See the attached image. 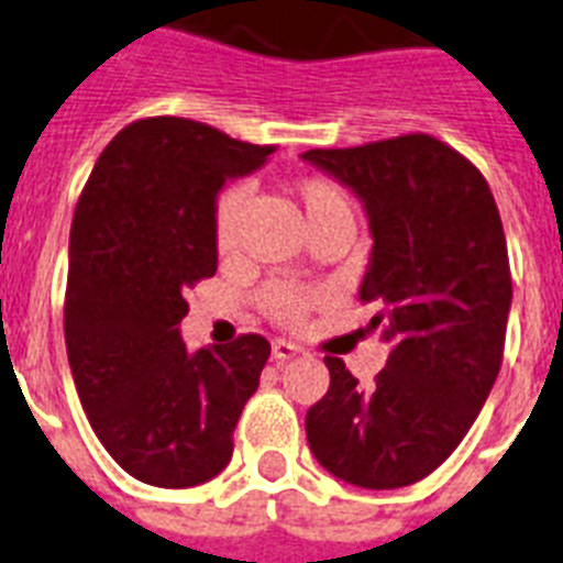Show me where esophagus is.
I'll return each mask as SVG.
<instances>
[{"label": "esophagus", "instance_id": "34e87169", "mask_svg": "<svg viewBox=\"0 0 563 563\" xmlns=\"http://www.w3.org/2000/svg\"><path fill=\"white\" fill-rule=\"evenodd\" d=\"M300 354V345H295V342L288 340H275L272 342V356H275L277 363H283V360H291V356Z\"/></svg>", "mask_w": 563, "mask_h": 563}]
</instances>
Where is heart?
Instances as JSON below:
<instances>
[{
    "mask_svg": "<svg viewBox=\"0 0 563 563\" xmlns=\"http://www.w3.org/2000/svg\"><path fill=\"white\" fill-rule=\"evenodd\" d=\"M291 195L297 198L302 209V218L309 223L311 234L331 229L336 223H354V203H351L349 192L336 184V180L325 178V175H306L291 184ZM243 209V189L229 187L218 195L214 200V218H212V234L214 249L221 254H229L238 243V221H241ZM261 309L268 320L297 329L306 322V317L317 309L320 302V291L306 286H295V283H272L261 291Z\"/></svg>",
    "mask_w": 563,
    "mask_h": 563,
    "instance_id": "heart-1",
    "label": "heart"
}]
</instances>
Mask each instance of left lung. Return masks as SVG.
Returning a JSON list of instances; mask_svg holds the SVG:
<instances>
[{"label":"left lung","instance_id":"obj_1","mask_svg":"<svg viewBox=\"0 0 563 563\" xmlns=\"http://www.w3.org/2000/svg\"><path fill=\"white\" fill-rule=\"evenodd\" d=\"M302 158L363 198L374 249L360 300L394 345L368 388L325 356L309 448L349 485H413L456 451L501 368L512 277L496 200L471 161L424 133Z\"/></svg>","mask_w":563,"mask_h":563}]
</instances>
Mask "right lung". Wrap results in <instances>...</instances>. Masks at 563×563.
Wrapping results in <instances>:
<instances>
[{"mask_svg":"<svg viewBox=\"0 0 563 563\" xmlns=\"http://www.w3.org/2000/svg\"><path fill=\"white\" fill-rule=\"evenodd\" d=\"M275 146L155 115L126 124L92 166L70 227L65 342L96 437L130 476L195 487L232 459L272 345L241 334L187 351V288L218 272L212 218L227 178Z\"/></svg>","mask_w":563,"mask_h":563,"instance_id":"add662e5","label":"right lung"}]
</instances>
